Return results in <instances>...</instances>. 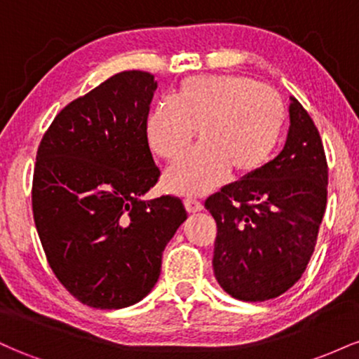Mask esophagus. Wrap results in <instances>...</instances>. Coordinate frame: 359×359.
Returning <instances> with one entry per match:
<instances>
[{"mask_svg":"<svg viewBox=\"0 0 359 359\" xmlns=\"http://www.w3.org/2000/svg\"><path fill=\"white\" fill-rule=\"evenodd\" d=\"M184 205H185V209H187V212H199L204 209V205L201 204L199 201L191 199V197H187V199L184 201Z\"/></svg>","mask_w":359,"mask_h":359,"instance_id":"obj_1","label":"esophagus"}]
</instances>
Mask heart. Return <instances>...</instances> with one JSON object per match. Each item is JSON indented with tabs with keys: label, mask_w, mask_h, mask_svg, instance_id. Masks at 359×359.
<instances>
[{
	"label": "heart",
	"mask_w": 359,
	"mask_h": 359,
	"mask_svg": "<svg viewBox=\"0 0 359 359\" xmlns=\"http://www.w3.org/2000/svg\"><path fill=\"white\" fill-rule=\"evenodd\" d=\"M283 121L285 106L270 86L231 74L192 76L177 86L174 102L154 104L145 135L156 155L174 160L199 131L201 145L167 168L163 185L174 194L203 196L229 170L234 177L257 174L273 154Z\"/></svg>",
	"instance_id": "1"
}]
</instances>
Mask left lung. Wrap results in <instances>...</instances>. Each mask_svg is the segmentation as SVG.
Wrapping results in <instances>:
<instances>
[{
  "label": "left lung",
  "instance_id": "left-lung-1",
  "mask_svg": "<svg viewBox=\"0 0 359 359\" xmlns=\"http://www.w3.org/2000/svg\"><path fill=\"white\" fill-rule=\"evenodd\" d=\"M288 118L283 150L204 204L217 224L214 277L243 302L278 297L302 277L325 211L327 163L319 131L294 96Z\"/></svg>",
  "mask_w": 359,
  "mask_h": 359
}]
</instances>
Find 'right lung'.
Wrapping results in <instances>:
<instances>
[{
    "instance_id": "obj_1",
    "label": "right lung",
    "mask_w": 359,
    "mask_h": 359,
    "mask_svg": "<svg viewBox=\"0 0 359 359\" xmlns=\"http://www.w3.org/2000/svg\"><path fill=\"white\" fill-rule=\"evenodd\" d=\"M155 90L151 74H114L65 106L36 151V231L55 277L89 307L147 297L187 219L177 197H143L160 177L145 135Z\"/></svg>"
}]
</instances>
